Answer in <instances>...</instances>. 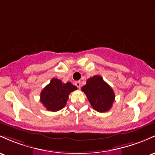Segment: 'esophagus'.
<instances>
[{"mask_svg":"<svg viewBox=\"0 0 155 155\" xmlns=\"http://www.w3.org/2000/svg\"><path fill=\"white\" fill-rule=\"evenodd\" d=\"M75 85L77 87L80 88V87H81V81H76V82H75Z\"/></svg>","mask_w":155,"mask_h":155,"instance_id":"34e87169","label":"esophagus"}]
</instances>
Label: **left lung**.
Here are the masks:
<instances>
[{
  "label": "left lung",
  "mask_w": 155,
  "mask_h": 155,
  "mask_svg": "<svg viewBox=\"0 0 155 155\" xmlns=\"http://www.w3.org/2000/svg\"><path fill=\"white\" fill-rule=\"evenodd\" d=\"M81 91L85 93L91 106L97 112H107L113 106L115 100L114 91L98 75L88 79Z\"/></svg>",
  "instance_id": "obj_1"
}]
</instances>
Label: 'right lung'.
Instances as JSON below:
<instances>
[{
  "mask_svg": "<svg viewBox=\"0 0 155 155\" xmlns=\"http://www.w3.org/2000/svg\"><path fill=\"white\" fill-rule=\"evenodd\" d=\"M76 90L77 87L69 81L64 84L54 78L42 91L40 101L48 111H59L65 106L70 93Z\"/></svg>",
  "mask_w": 155,
  "mask_h": 155,
  "instance_id": "1",
  "label": "right lung"
}]
</instances>
